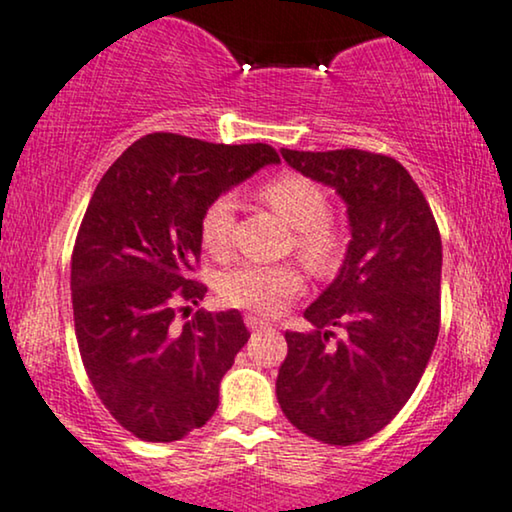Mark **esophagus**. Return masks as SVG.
Wrapping results in <instances>:
<instances>
[{
    "instance_id": "34e87169",
    "label": "esophagus",
    "mask_w": 512,
    "mask_h": 512,
    "mask_svg": "<svg viewBox=\"0 0 512 512\" xmlns=\"http://www.w3.org/2000/svg\"><path fill=\"white\" fill-rule=\"evenodd\" d=\"M244 324H247V327H249L251 331H258V329L270 327V322L263 320V317H258V315H247V317H244Z\"/></svg>"
}]
</instances>
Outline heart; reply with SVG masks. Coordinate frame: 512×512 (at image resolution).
<instances>
[{
	"mask_svg": "<svg viewBox=\"0 0 512 512\" xmlns=\"http://www.w3.org/2000/svg\"><path fill=\"white\" fill-rule=\"evenodd\" d=\"M261 197L296 230V249L310 268L329 272L343 251L341 232L329 221V197L313 178L282 174L261 188ZM235 202L221 195L207 204L199 218V240L209 254L221 256L228 249ZM303 289V275L294 263L258 265L237 263L218 280V294L235 308L272 315Z\"/></svg>",
	"mask_w": 512,
	"mask_h": 512,
	"instance_id": "heart-1",
	"label": "heart"
}]
</instances>
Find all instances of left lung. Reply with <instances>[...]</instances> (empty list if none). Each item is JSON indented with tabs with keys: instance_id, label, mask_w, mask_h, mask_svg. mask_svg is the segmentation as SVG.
Segmentation results:
<instances>
[{
	"instance_id": "obj_1",
	"label": "left lung",
	"mask_w": 512,
	"mask_h": 512,
	"mask_svg": "<svg viewBox=\"0 0 512 512\" xmlns=\"http://www.w3.org/2000/svg\"><path fill=\"white\" fill-rule=\"evenodd\" d=\"M289 167L334 188L353 240L336 280L287 331L277 402L324 444L362 442L386 428L421 381L440 334L442 240L435 216L400 162L367 150L282 148ZM331 326L346 336L334 349Z\"/></svg>"
}]
</instances>
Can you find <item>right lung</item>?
Returning a JSON list of instances; mask_svg holds the SVG:
<instances>
[{"mask_svg": "<svg viewBox=\"0 0 512 512\" xmlns=\"http://www.w3.org/2000/svg\"><path fill=\"white\" fill-rule=\"evenodd\" d=\"M277 162L265 143L157 131L131 143L96 185L72 249L75 334L91 386L138 440H181L214 416L249 331L237 310H197L176 324L178 305L207 294L190 275L202 254L199 218Z\"/></svg>", "mask_w": 512, "mask_h": 512, "instance_id": "1", "label": "right lung"}]
</instances>
